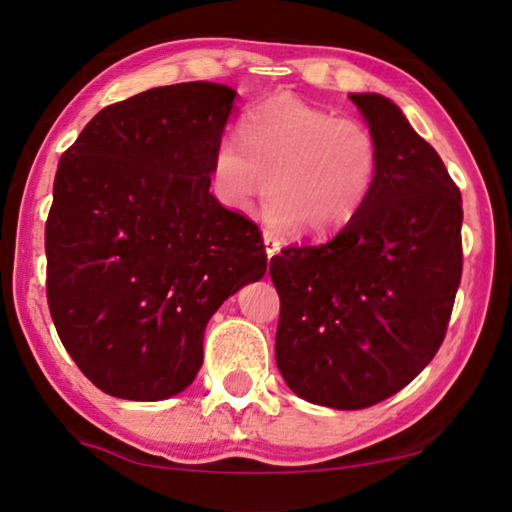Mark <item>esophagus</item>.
<instances>
[{"instance_id": "obj_1", "label": "esophagus", "mask_w": 512, "mask_h": 512, "mask_svg": "<svg viewBox=\"0 0 512 512\" xmlns=\"http://www.w3.org/2000/svg\"><path fill=\"white\" fill-rule=\"evenodd\" d=\"M264 248H266V257L268 259L280 253V241L275 239L273 232H264Z\"/></svg>"}]
</instances>
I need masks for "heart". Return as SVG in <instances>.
<instances>
[{"instance_id": "b5f03b06", "label": "heart", "mask_w": 512, "mask_h": 512, "mask_svg": "<svg viewBox=\"0 0 512 512\" xmlns=\"http://www.w3.org/2000/svg\"><path fill=\"white\" fill-rule=\"evenodd\" d=\"M379 167L381 146L366 121L275 94L244 117L241 137L216 142L210 171L230 210H250L271 189L264 216L273 230L307 223L314 235H329L363 210Z\"/></svg>"}]
</instances>
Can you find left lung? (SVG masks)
<instances>
[{"label":"left lung","mask_w":512,"mask_h":512,"mask_svg":"<svg viewBox=\"0 0 512 512\" xmlns=\"http://www.w3.org/2000/svg\"><path fill=\"white\" fill-rule=\"evenodd\" d=\"M381 146L368 203L325 244L271 259L275 361L293 393L366 409L413 381L445 339L463 271V201L440 155L381 94H350Z\"/></svg>","instance_id":"8db88e82"}]
</instances>
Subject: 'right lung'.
Here are the masks:
<instances>
[{
  "instance_id": "right-lung-1",
  "label": "right lung",
  "mask_w": 512,
  "mask_h": 512,
  "mask_svg": "<svg viewBox=\"0 0 512 512\" xmlns=\"http://www.w3.org/2000/svg\"><path fill=\"white\" fill-rule=\"evenodd\" d=\"M235 97L207 81L140 92L97 112L58 162L49 311L69 357L112 397L185 391L207 320L266 273L257 225L210 194Z\"/></svg>"
}]
</instances>
